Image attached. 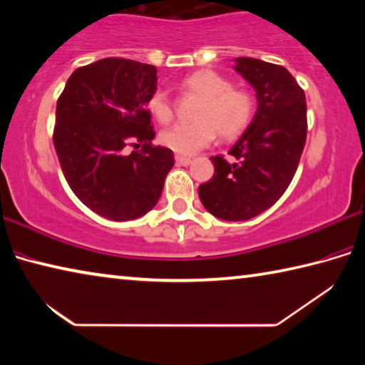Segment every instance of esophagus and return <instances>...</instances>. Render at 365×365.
Returning <instances> with one entry per match:
<instances>
[{
  "label": "esophagus",
  "mask_w": 365,
  "mask_h": 365,
  "mask_svg": "<svg viewBox=\"0 0 365 365\" xmlns=\"http://www.w3.org/2000/svg\"><path fill=\"white\" fill-rule=\"evenodd\" d=\"M175 163L178 165H190L191 164V159L190 158H185V156H175Z\"/></svg>",
  "instance_id": "obj_1"
}]
</instances>
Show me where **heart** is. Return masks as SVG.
Segmentation results:
<instances>
[{"label":"heart","mask_w":365,"mask_h":365,"mask_svg":"<svg viewBox=\"0 0 365 365\" xmlns=\"http://www.w3.org/2000/svg\"><path fill=\"white\" fill-rule=\"evenodd\" d=\"M182 88L201 98L195 110L196 122L174 123L160 132L159 140L182 156H191L201 148L211 145L215 135L230 140L238 137L250 125L255 110V100L248 90L232 86L220 73L201 69L183 78ZM148 110L159 122H169L174 106L169 93L163 88L154 90L148 98Z\"/></svg>","instance_id":"heart-1"}]
</instances>
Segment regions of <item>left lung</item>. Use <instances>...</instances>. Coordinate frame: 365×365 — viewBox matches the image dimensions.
<instances>
[{
  "instance_id": "8db88e82",
  "label": "left lung",
  "mask_w": 365,
  "mask_h": 365,
  "mask_svg": "<svg viewBox=\"0 0 365 365\" xmlns=\"http://www.w3.org/2000/svg\"><path fill=\"white\" fill-rule=\"evenodd\" d=\"M235 71L256 91L257 110L228 154L211 158L214 175L197 188L202 206L222 220H248L274 206L292 183L304 150L306 96L285 67L237 58Z\"/></svg>"
}]
</instances>
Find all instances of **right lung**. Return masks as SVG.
Segmentation results:
<instances>
[{
	"label": "right lung",
	"instance_id": "1",
	"mask_svg": "<svg viewBox=\"0 0 365 365\" xmlns=\"http://www.w3.org/2000/svg\"><path fill=\"white\" fill-rule=\"evenodd\" d=\"M156 73L137 61L100 59L73 71L58 100L53 141L66 180L86 207L110 220L150 212L174 165L169 148L151 145L146 103ZM135 143L142 150L125 155Z\"/></svg>",
	"mask_w": 365,
	"mask_h": 365
}]
</instances>
